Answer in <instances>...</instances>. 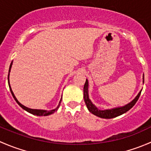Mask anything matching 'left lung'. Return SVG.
I'll return each mask as SVG.
<instances>
[{"instance_id":"1","label":"left lung","mask_w":151,"mask_h":151,"mask_svg":"<svg viewBox=\"0 0 151 151\" xmlns=\"http://www.w3.org/2000/svg\"><path fill=\"white\" fill-rule=\"evenodd\" d=\"M142 83H144V74H143L142 77ZM88 80L86 79V81H85L84 88H83V92H84V101L86 104L87 108L89 110L90 112H91L92 114H93L96 116H98L101 118H106V119H109V118H113L115 117H118L119 115H123V114L126 113V112L129 110L130 109H132L134 104H136V102L137 101L138 99L139 98V96H140L142 90L139 91V93L137 95V96L132 100L131 102H129V104L124 105L122 106H118V107H114L111 108V109H99L95 104H93L91 101V100L89 99V94H88Z\"/></svg>"}]
</instances>
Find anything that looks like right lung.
<instances>
[{
	"label": "right lung",
	"instance_id": "right-lung-1",
	"mask_svg": "<svg viewBox=\"0 0 151 151\" xmlns=\"http://www.w3.org/2000/svg\"><path fill=\"white\" fill-rule=\"evenodd\" d=\"M12 63H13V61L12 62V63H11L10 65V67H9V74H8V83H9V89H10V91L11 93H12V96H13L14 99V100L16 101V102L19 105V106H21V107L23 109H25V111H27V112H29V113L32 114V115H36V116H47V115H52V114L54 113L55 112H56V111L58 109L59 106H60V102H61V99L62 98L60 99V101H59V104L58 105L57 107L55 108V109H52V110H45V109H30V108H28L27 107V106H24V105H22L21 104L20 102H19V101H18L17 99V98L15 97L13 91H12V88H11V85H10V82H9V74H10V71H11V68H12Z\"/></svg>",
	"mask_w": 151,
	"mask_h": 151
}]
</instances>
